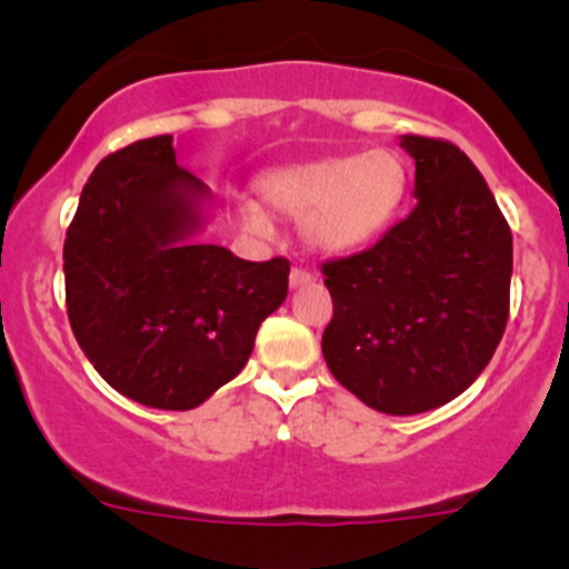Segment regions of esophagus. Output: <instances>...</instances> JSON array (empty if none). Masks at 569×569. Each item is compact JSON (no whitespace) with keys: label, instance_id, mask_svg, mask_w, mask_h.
Here are the masks:
<instances>
[{"label":"esophagus","instance_id":"esophagus-1","mask_svg":"<svg viewBox=\"0 0 569 569\" xmlns=\"http://www.w3.org/2000/svg\"><path fill=\"white\" fill-rule=\"evenodd\" d=\"M289 280H291V286H295V289H300V286H308V283H311V280H313V274L308 272V269H302V267H295V269H291Z\"/></svg>","mask_w":569,"mask_h":569}]
</instances>
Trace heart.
I'll use <instances>...</instances> for the list:
<instances>
[{
    "label": "heart",
    "mask_w": 569,
    "mask_h": 569,
    "mask_svg": "<svg viewBox=\"0 0 569 569\" xmlns=\"http://www.w3.org/2000/svg\"><path fill=\"white\" fill-rule=\"evenodd\" d=\"M407 164L393 151L349 153L280 168L258 178V194L272 211L300 217V231L311 248L349 252L380 237L405 203ZM242 226L267 233L258 209H242Z\"/></svg>",
    "instance_id": "heart-1"
}]
</instances>
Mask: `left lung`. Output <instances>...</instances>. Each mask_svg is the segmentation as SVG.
I'll return each instance as SVG.
<instances>
[{
  "instance_id": "left-lung-1",
  "label": "left lung",
  "mask_w": 569,
  "mask_h": 569,
  "mask_svg": "<svg viewBox=\"0 0 569 569\" xmlns=\"http://www.w3.org/2000/svg\"><path fill=\"white\" fill-rule=\"evenodd\" d=\"M416 209L371 248L321 263L327 369L363 405L416 416L460 396L507 330L512 231L449 140L405 134Z\"/></svg>"
}]
</instances>
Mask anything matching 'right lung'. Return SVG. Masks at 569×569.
Returning <instances> with one entry per match:
<instances>
[{
  "instance_id": "obj_1",
  "label": "right lung",
  "mask_w": 569,
  "mask_h": 569,
  "mask_svg": "<svg viewBox=\"0 0 569 569\" xmlns=\"http://www.w3.org/2000/svg\"><path fill=\"white\" fill-rule=\"evenodd\" d=\"M203 194L173 137L137 140L88 178L62 248L79 347L114 391L159 410H192L233 380L289 295V258L189 239Z\"/></svg>"
}]
</instances>
